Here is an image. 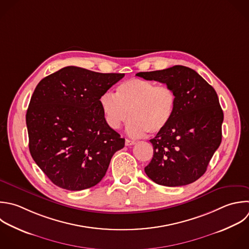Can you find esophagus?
<instances>
[{
	"instance_id": "1",
	"label": "esophagus",
	"mask_w": 249,
	"mask_h": 249,
	"mask_svg": "<svg viewBox=\"0 0 249 249\" xmlns=\"http://www.w3.org/2000/svg\"><path fill=\"white\" fill-rule=\"evenodd\" d=\"M134 144H135V141H134V140L125 139V145H126V146H131V145H134Z\"/></svg>"
}]
</instances>
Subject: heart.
<instances>
[{"mask_svg":"<svg viewBox=\"0 0 249 249\" xmlns=\"http://www.w3.org/2000/svg\"><path fill=\"white\" fill-rule=\"evenodd\" d=\"M99 103L111 128L118 129L130 116L127 131L139 136L145 132L159 133L170 124L177 107V94L168 86L135 78L120 84L116 94L103 93Z\"/></svg>","mask_w":249,"mask_h":249,"instance_id":"obj_1","label":"heart"}]
</instances>
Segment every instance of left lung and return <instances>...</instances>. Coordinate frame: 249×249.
Returning a JSON list of instances; mask_svg holds the SVG:
<instances>
[{
  "instance_id": "1",
  "label": "left lung",
  "mask_w": 249,
  "mask_h": 249,
  "mask_svg": "<svg viewBox=\"0 0 249 249\" xmlns=\"http://www.w3.org/2000/svg\"><path fill=\"white\" fill-rule=\"evenodd\" d=\"M136 76L166 84L177 94L172 121L150 140L154 155L145 167L147 176L168 187L195 182L222 140L224 115L215 89L195 70L181 65Z\"/></svg>"
}]
</instances>
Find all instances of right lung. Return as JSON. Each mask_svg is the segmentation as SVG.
Masks as SVG:
<instances>
[{
	"instance_id": "1",
	"label": "right lung",
	"mask_w": 249,
	"mask_h": 249,
	"mask_svg": "<svg viewBox=\"0 0 249 249\" xmlns=\"http://www.w3.org/2000/svg\"><path fill=\"white\" fill-rule=\"evenodd\" d=\"M124 74L68 66L44 78L26 113L30 154L56 186L81 191L98 184L124 138L105 121L99 98Z\"/></svg>"
}]
</instances>
